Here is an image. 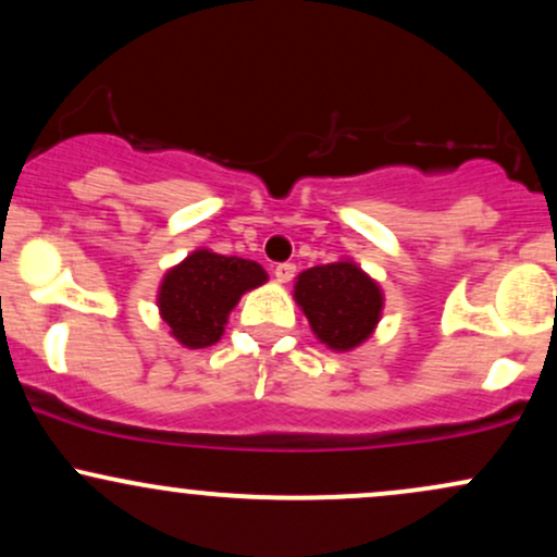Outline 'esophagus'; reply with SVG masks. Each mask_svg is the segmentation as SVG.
I'll return each instance as SVG.
<instances>
[{"instance_id": "esophagus-1", "label": "esophagus", "mask_w": 557, "mask_h": 557, "mask_svg": "<svg viewBox=\"0 0 557 557\" xmlns=\"http://www.w3.org/2000/svg\"><path fill=\"white\" fill-rule=\"evenodd\" d=\"M274 277H277V283H290V280L296 277V264H290V261L277 264L274 267Z\"/></svg>"}]
</instances>
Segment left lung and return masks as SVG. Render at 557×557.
Here are the masks:
<instances>
[{
	"instance_id": "8db88e82",
	"label": "left lung",
	"mask_w": 557,
	"mask_h": 557,
	"mask_svg": "<svg viewBox=\"0 0 557 557\" xmlns=\"http://www.w3.org/2000/svg\"><path fill=\"white\" fill-rule=\"evenodd\" d=\"M293 298L314 335L332 350H354L382 317V287L350 259L300 272Z\"/></svg>"
}]
</instances>
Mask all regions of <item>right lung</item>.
<instances>
[{
    "label": "right lung",
    "mask_w": 557,
    "mask_h": 557,
    "mask_svg": "<svg viewBox=\"0 0 557 557\" xmlns=\"http://www.w3.org/2000/svg\"><path fill=\"white\" fill-rule=\"evenodd\" d=\"M264 283L267 272L257 261L198 248L164 274L157 296L159 314L185 348H207L222 337L243 293Z\"/></svg>",
    "instance_id": "right-lung-1"
}]
</instances>
